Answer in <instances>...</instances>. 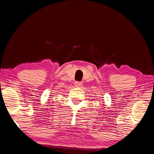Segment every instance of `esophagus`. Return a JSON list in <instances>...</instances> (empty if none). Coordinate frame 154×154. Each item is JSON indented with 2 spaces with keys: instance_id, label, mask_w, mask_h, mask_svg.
<instances>
[{
  "instance_id": "34e87169",
  "label": "esophagus",
  "mask_w": 154,
  "mask_h": 154,
  "mask_svg": "<svg viewBox=\"0 0 154 154\" xmlns=\"http://www.w3.org/2000/svg\"><path fill=\"white\" fill-rule=\"evenodd\" d=\"M82 82H75L74 83L75 86L77 88H80L81 86H82Z\"/></svg>"
}]
</instances>
